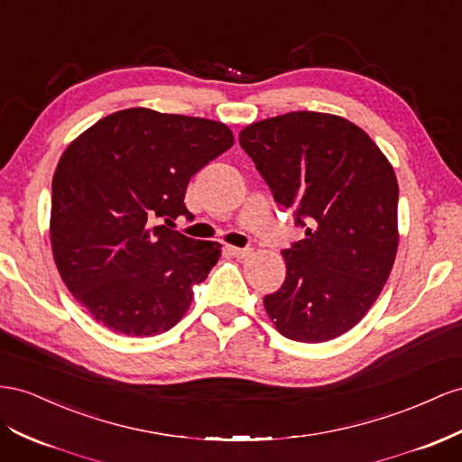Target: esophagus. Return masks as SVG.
<instances>
[{
    "instance_id": "esophagus-1",
    "label": "esophagus",
    "mask_w": 462,
    "mask_h": 462,
    "mask_svg": "<svg viewBox=\"0 0 462 462\" xmlns=\"http://www.w3.org/2000/svg\"><path fill=\"white\" fill-rule=\"evenodd\" d=\"M227 251H229L233 256H236V258H246V256H251V254H253V248H251V246H245V248H239V246H229Z\"/></svg>"
}]
</instances>
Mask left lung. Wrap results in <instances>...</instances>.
<instances>
[{
    "mask_svg": "<svg viewBox=\"0 0 462 462\" xmlns=\"http://www.w3.org/2000/svg\"><path fill=\"white\" fill-rule=\"evenodd\" d=\"M273 200L305 239L283 248L285 282L264 297L276 328L295 342H327L365 317L398 248V182L369 135L324 112H288L239 134Z\"/></svg>",
    "mask_w": 462,
    "mask_h": 462,
    "instance_id": "8db88e82",
    "label": "left lung"
}]
</instances>
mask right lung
I'll use <instances>...</instances> for the list:
<instances>
[{
  "instance_id": "obj_1",
  "label": "right lung",
  "mask_w": 462,
  "mask_h": 462,
  "mask_svg": "<svg viewBox=\"0 0 462 462\" xmlns=\"http://www.w3.org/2000/svg\"><path fill=\"white\" fill-rule=\"evenodd\" d=\"M231 145L226 124L149 108L108 115L69 143L52 179L50 241L61 280L97 322L155 336L184 317L221 245L167 226L192 219L186 186Z\"/></svg>"
}]
</instances>
